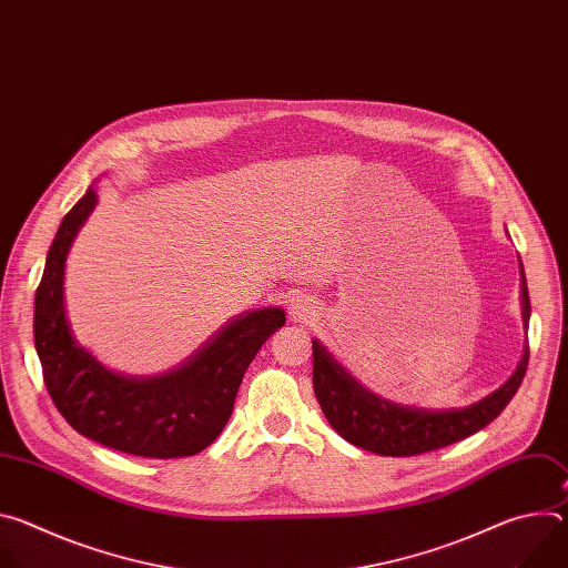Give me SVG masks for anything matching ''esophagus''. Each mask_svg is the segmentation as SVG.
<instances>
[{
    "label": "esophagus",
    "mask_w": 568,
    "mask_h": 568,
    "mask_svg": "<svg viewBox=\"0 0 568 568\" xmlns=\"http://www.w3.org/2000/svg\"><path fill=\"white\" fill-rule=\"evenodd\" d=\"M307 314H310V303H307V298L294 296V298L290 301V316L296 318V321H301V318H305Z\"/></svg>",
    "instance_id": "obj_1"
}]
</instances>
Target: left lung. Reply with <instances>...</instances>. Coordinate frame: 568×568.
Returning <instances> with one entry per match:
<instances>
[{
	"label": "left lung",
	"instance_id": "obj_1",
	"mask_svg": "<svg viewBox=\"0 0 568 568\" xmlns=\"http://www.w3.org/2000/svg\"><path fill=\"white\" fill-rule=\"evenodd\" d=\"M521 272V314L524 326L528 328L530 318V296L526 285V274ZM314 368L312 384L314 395L326 414L333 429L348 443L375 452L379 456H416L427 454L452 443H458L485 425H490L517 393L526 368H528V348L513 373V377L465 409H445L429 412L418 407H399V404L386 402L364 388L321 342H312Z\"/></svg>",
	"mask_w": 568,
	"mask_h": 568
}]
</instances>
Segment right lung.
I'll list each match as a JSON object with an SVG mask.
<instances>
[{"instance_id": "add662e5", "label": "right lung", "mask_w": 568, "mask_h": 568, "mask_svg": "<svg viewBox=\"0 0 568 568\" xmlns=\"http://www.w3.org/2000/svg\"><path fill=\"white\" fill-rule=\"evenodd\" d=\"M94 204L97 191L88 189L62 217L36 292L33 337L47 390L78 434L105 447L143 458L193 456L224 429L245 371L285 326V312L267 307L240 316L169 375L110 373L71 337L62 296L67 252Z\"/></svg>"}]
</instances>
